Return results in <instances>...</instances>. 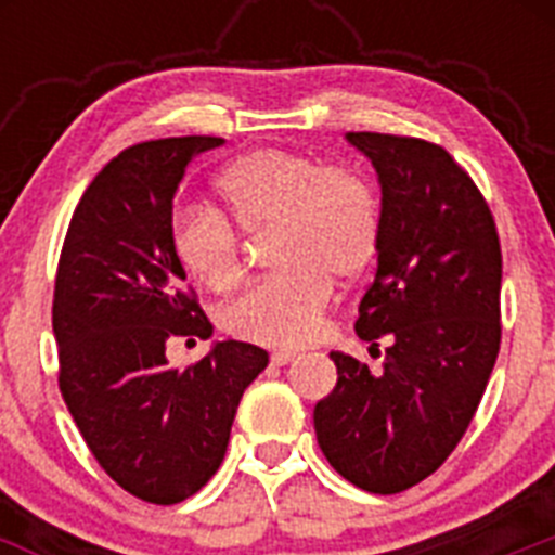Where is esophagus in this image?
Wrapping results in <instances>:
<instances>
[{
    "label": "esophagus",
    "mask_w": 555,
    "mask_h": 555,
    "mask_svg": "<svg viewBox=\"0 0 555 555\" xmlns=\"http://www.w3.org/2000/svg\"><path fill=\"white\" fill-rule=\"evenodd\" d=\"M294 358H297V352L278 350V352H272V364H274V366H286V364H292Z\"/></svg>",
    "instance_id": "obj_1"
}]
</instances>
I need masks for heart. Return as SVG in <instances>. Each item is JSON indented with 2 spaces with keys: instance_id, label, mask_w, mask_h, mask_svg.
I'll return each mask as SVG.
<instances>
[{
  "instance_id": "obj_1",
  "label": "heart",
  "mask_w": 555,
  "mask_h": 555,
  "mask_svg": "<svg viewBox=\"0 0 555 555\" xmlns=\"http://www.w3.org/2000/svg\"><path fill=\"white\" fill-rule=\"evenodd\" d=\"M217 197L238 233H269L267 261L274 269L222 308V327L253 345H308L322 327L331 281H358L380 249L375 183L356 166L263 146L224 171ZM227 223L208 210H183L171 222V253L214 294L230 292L244 269L238 235Z\"/></svg>"
}]
</instances>
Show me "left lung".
<instances>
[{
	"mask_svg": "<svg viewBox=\"0 0 555 555\" xmlns=\"http://www.w3.org/2000/svg\"><path fill=\"white\" fill-rule=\"evenodd\" d=\"M380 180L377 272L356 333L384 370L331 352L336 389L313 409L322 453L341 478L397 494L442 467L473 423L500 350L498 228L448 150L411 135L347 132ZM380 352V350H377Z\"/></svg>",
	"mask_w": 555,
	"mask_h": 555,
	"instance_id": "left-lung-1",
	"label": "left lung"
}]
</instances>
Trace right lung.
<instances>
[{"label": "right lung", "mask_w": 555, "mask_h": 555, "mask_svg": "<svg viewBox=\"0 0 555 555\" xmlns=\"http://www.w3.org/2000/svg\"><path fill=\"white\" fill-rule=\"evenodd\" d=\"M222 139L141 141L107 160L77 203L52 300L57 386L100 467L132 498L171 506L214 478L244 389L267 350L219 341L197 364L166 361L171 336L210 322L171 253V199Z\"/></svg>", "instance_id": "add662e5"}]
</instances>
